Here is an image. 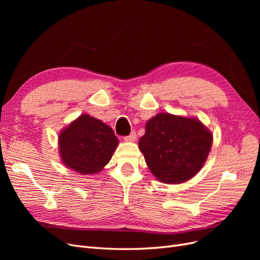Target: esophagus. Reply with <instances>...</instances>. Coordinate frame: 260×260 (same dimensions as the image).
<instances>
[{"label":"esophagus","mask_w":260,"mask_h":260,"mask_svg":"<svg viewBox=\"0 0 260 260\" xmlns=\"http://www.w3.org/2000/svg\"><path fill=\"white\" fill-rule=\"evenodd\" d=\"M136 139H137L136 131H132L128 137H124V141H127V142H133V141H136Z\"/></svg>","instance_id":"1"}]
</instances>
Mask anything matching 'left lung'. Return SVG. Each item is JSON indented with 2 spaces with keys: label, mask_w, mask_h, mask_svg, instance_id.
<instances>
[{
  "label": "left lung",
  "mask_w": 260,
  "mask_h": 260,
  "mask_svg": "<svg viewBox=\"0 0 260 260\" xmlns=\"http://www.w3.org/2000/svg\"><path fill=\"white\" fill-rule=\"evenodd\" d=\"M211 145V132L198 118L169 113L152 117L139 141L147 167L164 183L192 179L203 168Z\"/></svg>",
  "instance_id": "left-lung-1"
}]
</instances>
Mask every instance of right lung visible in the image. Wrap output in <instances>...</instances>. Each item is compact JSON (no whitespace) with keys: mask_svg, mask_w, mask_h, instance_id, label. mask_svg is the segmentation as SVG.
<instances>
[{"mask_svg":"<svg viewBox=\"0 0 260 260\" xmlns=\"http://www.w3.org/2000/svg\"><path fill=\"white\" fill-rule=\"evenodd\" d=\"M117 137L106 123L88 114L80 115L58 136L61 162L80 175H94L111 160Z\"/></svg>","mask_w":260,"mask_h":260,"instance_id":"1","label":"right lung"}]
</instances>
